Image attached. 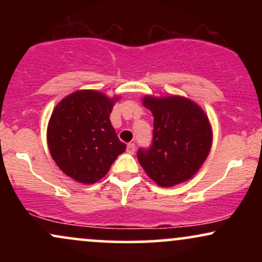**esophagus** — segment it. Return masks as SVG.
Returning <instances> with one entry per match:
<instances>
[{
	"mask_svg": "<svg viewBox=\"0 0 262 262\" xmlns=\"http://www.w3.org/2000/svg\"><path fill=\"white\" fill-rule=\"evenodd\" d=\"M134 151H135V144L129 143L127 145V152L128 154H134Z\"/></svg>",
	"mask_w": 262,
	"mask_h": 262,
	"instance_id": "34e87169",
	"label": "esophagus"
}]
</instances>
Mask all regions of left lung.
I'll list each match as a JSON object with an SVG mask.
<instances>
[{"mask_svg":"<svg viewBox=\"0 0 262 262\" xmlns=\"http://www.w3.org/2000/svg\"><path fill=\"white\" fill-rule=\"evenodd\" d=\"M154 116L152 143L139 149L138 161L152 181L172 187L187 181L206 161L212 146V128L204 111L181 96L143 98Z\"/></svg>","mask_w":262,"mask_h":262,"instance_id":"left-lung-1","label":"left lung"}]
</instances>
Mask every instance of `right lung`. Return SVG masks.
Returning a JSON list of instances; mask_svg holds the SVG:
<instances>
[{
	"mask_svg": "<svg viewBox=\"0 0 262 262\" xmlns=\"http://www.w3.org/2000/svg\"><path fill=\"white\" fill-rule=\"evenodd\" d=\"M118 100L95 90H80L54 108L48 146L59 169L75 181L89 185L100 181L127 148L110 121Z\"/></svg>",
	"mask_w": 262,
	"mask_h": 262,
	"instance_id": "right-lung-1",
	"label": "right lung"
}]
</instances>
